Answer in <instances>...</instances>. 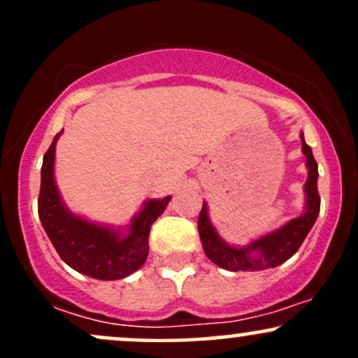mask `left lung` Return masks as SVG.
Returning <instances> with one entry per match:
<instances>
[{
	"instance_id": "8db88e82",
	"label": "left lung",
	"mask_w": 358,
	"mask_h": 358,
	"mask_svg": "<svg viewBox=\"0 0 358 358\" xmlns=\"http://www.w3.org/2000/svg\"><path fill=\"white\" fill-rule=\"evenodd\" d=\"M303 153L306 156L308 180L305 183L306 192V212L296 219L289 220L278 231L254 241L248 248H232L224 242L215 232L210 219L207 215V205L203 203L199 215V234L203 244V252L212 262L227 271H264L286 262L303 244L308 232L313 227L320 213V193H318V163L311 148L305 143L301 134Z\"/></svg>"
}]
</instances>
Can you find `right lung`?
<instances>
[{
    "instance_id": "1",
    "label": "right lung",
    "mask_w": 358,
    "mask_h": 358,
    "mask_svg": "<svg viewBox=\"0 0 358 358\" xmlns=\"http://www.w3.org/2000/svg\"><path fill=\"white\" fill-rule=\"evenodd\" d=\"M60 134L62 131L43 156L38 215L45 232L62 261L85 276L102 281L129 276L145 264L150 250V229L166 208L170 196L146 202L145 208L131 222L126 236L76 217L62 203L53 180L55 143Z\"/></svg>"
}]
</instances>
